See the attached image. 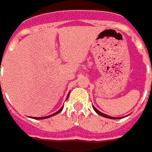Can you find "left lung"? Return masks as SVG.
Instances as JSON below:
<instances>
[{"label": "left lung", "instance_id": "left-lung-1", "mask_svg": "<svg viewBox=\"0 0 152 152\" xmlns=\"http://www.w3.org/2000/svg\"><path fill=\"white\" fill-rule=\"evenodd\" d=\"M93 107V109L95 110V112L97 113V114H99V115H101L102 117H104V118H111V119H118V118H115V117H112V116H108L107 114H104V113H102V112H100V111H98L96 107H94V106H92Z\"/></svg>", "mask_w": 152, "mask_h": 152}]
</instances>
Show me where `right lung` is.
I'll return each mask as SVG.
<instances>
[{
	"mask_svg": "<svg viewBox=\"0 0 152 152\" xmlns=\"http://www.w3.org/2000/svg\"><path fill=\"white\" fill-rule=\"evenodd\" d=\"M68 97H69V94H68V96H67V98H68ZM63 107H60V110H58L57 112L55 113H53V114H50V115H49V116H45V117H33V118H34V119H45V118H50V117L54 116V115H55V114H58L59 113L61 112V111H62V109H63Z\"/></svg>",
	"mask_w": 152,
	"mask_h": 152,
	"instance_id": "right-lung-1",
	"label": "right lung"
}]
</instances>
